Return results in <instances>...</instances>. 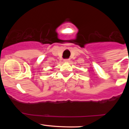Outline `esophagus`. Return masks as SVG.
I'll return each mask as SVG.
<instances>
[{
  "label": "esophagus",
  "mask_w": 129,
  "mask_h": 129,
  "mask_svg": "<svg viewBox=\"0 0 129 129\" xmlns=\"http://www.w3.org/2000/svg\"><path fill=\"white\" fill-rule=\"evenodd\" d=\"M64 62H70V59H67L64 60Z\"/></svg>",
  "instance_id": "1"
}]
</instances>
